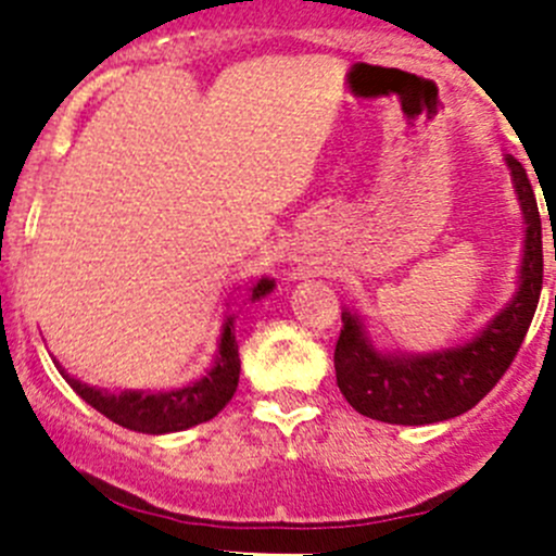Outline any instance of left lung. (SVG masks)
<instances>
[{
  "mask_svg": "<svg viewBox=\"0 0 556 556\" xmlns=\"http://www.w3.org/2000/svg\"><path fill=\"white\" fill-rule=\"evenodd\" d=\"M527 219L521 285L508 306L462 348L427 355H388L375 350L355 315L342 312L333 366L342 396L366 418L399 427H424L476 407L508 371L527 337L543 288L541 214L527 170L505 157Z\"/></svg>",
  "mask_w": 556,
  "mask_h": 556,
  "instance_id": "8db88e82",
  "label": "left lung"
}]
</instances>
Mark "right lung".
Masks as SVG:
<instances>
[{
    "label": "right lung",
    "mask_w": 556,
    "mask_h": 556,
    "mask_svg": "<svg viewBox=\"0 0 556 556\" xmlns=\"http://www.w3.org/2000/svg\"><path fill=\"white\" fill-rule=\"evenodd\" d=\"M274 288L271 279H261L252 288V301L263 299L268 290ZM239 344L233 337V317H228L223 326V337H219V355L217 364L206 371L192 386L179 388L170 393H141V391H122L108 393L100 388H91L86 382L75 380L67 371L59 366L64 380L70 382L75 393L100 409L105 418L113 424L132 432L143 434H168V432H185V429L198 427L203 421H212L214 415L233 399L236 386H239Z\"/></svg>",
    "instance_id": "obj_1"
}]
</instances>
